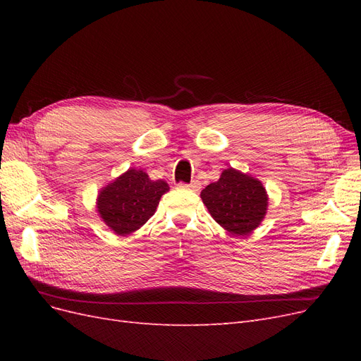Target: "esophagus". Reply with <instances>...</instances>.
<instances>
[{
	"mask_svg": "<svg viewBox=\"0 0 361 361\" xmlns=\"http://www.w3.org/2000/svg\"><path fill=\"white\" fill-rule=\"evenodd\" d=\"M179 187H180V188H185V190H191V191H199V190L202 188L199 180H192L191 183H180Z\"/></svg>",
	"mask_w": 361,
	"mask_h": 361,
	"instance_id": "1",
	"label": "esophagus"
}]
</instances>
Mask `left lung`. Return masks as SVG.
<instances>
[{"mask_svg":"<svg viewBox=\"0 0 361 361\" xmlns=\"http://www.w3.org/2000/svg\"><path fill=\"white\" fill-rule=\"evenodd\" d=\"M200 197L214 220L236 236L256 231L268 211L264 183L233 167L223 170L220 179L207 185Z\"/></svg>","mask_w":361,"mask_h":361,"instance_id":"obj_1","label":"left lung"}]
</instances>
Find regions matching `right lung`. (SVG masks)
Listing matches in <instances>:
<instances>
[{
  "mask_svg": "<svg viewBox=\"0 0 361 361\" xmlns=\"http://www.w3.org/2000/svg\"><path fill=\"white\" fill-rule=\"evenodd\" d=\"M169 190L166 180H152L146 171L128 169L97 192L96 211L116 235L128 236L147 223Z\"/></svg>",
  "mask_w": 361,
  "mask_h": 361,
  "instance_id": "right-lung-1",
  "label": "right lung"
}]
</instances>
